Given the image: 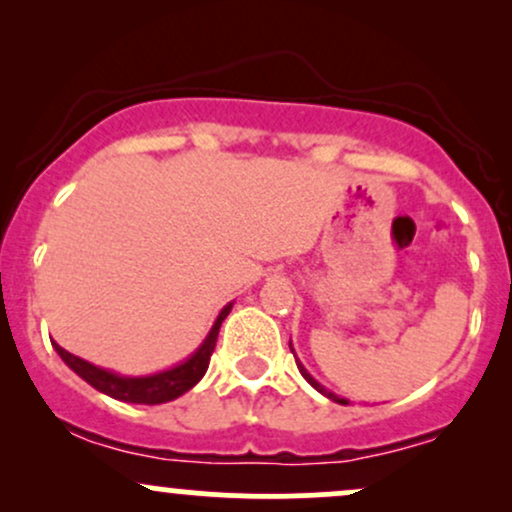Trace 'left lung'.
I'll list each match as a JSON object with an SVG mask.
<instances>
[{
	"label": "left lung",
	"mask_w": 512,
	"mask_h": 512,
	"mask_svg": "<svg viewBox=\"0 0 512 512\" xmlns=\"http://www.w3.org/2000/svg\"><path fill=\"white\" fill-rule=\"evenodd\" d=\"M289 346H291V344H289ZM291 351H293V346H291ZM293 356H296V351H293ZM296 366H298V370H301V375H303V378H305V380H308V383H310V385H313V387H315V390H317V392H320V395H325L327 399H332V402H337V404H349V402H346V399H344V397L334 395V392H330V390H327V387H325V385H320V383H317V380L313 378V375H310V373H308V370H305V366H303V363H301V361H298V358H296Z\"/></svg>",
	"instance_id": "1"
}]
</instances>
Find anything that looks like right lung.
<instances>
[{"mask_svg":"<svg viewBox=\"0 0 512 512\" xmlns=\"http://www.w3.org/2000/svg\"><path fill=\"white\" fill-rule=\"evenodd\" d=\"M231 308L233 303L223 305V310L219 313V317H216L214 327L209 330L207 339L199 344V349L190 358H185V361L178 363V366L161 370V373L139 375V378H129V375H120L115 373V370L93 366V363L84 361V358L69 354V351L62 349L57 342H52V346H55V351L60 354L62 361L67 363V366L72 368L81 380H86L88 385L96 387V390L103 392V395L120 399V402H129V404H163V402H170V399H178L180 395H185L187 390H192V387L204 378V373H207L209 368V358L214 354L221 322L226 320V315L231 313Z\"/></svg>","mask_w":512,"mask_h":512,"instance_id":"add662e5","label":"right lung"}]
</instances>
